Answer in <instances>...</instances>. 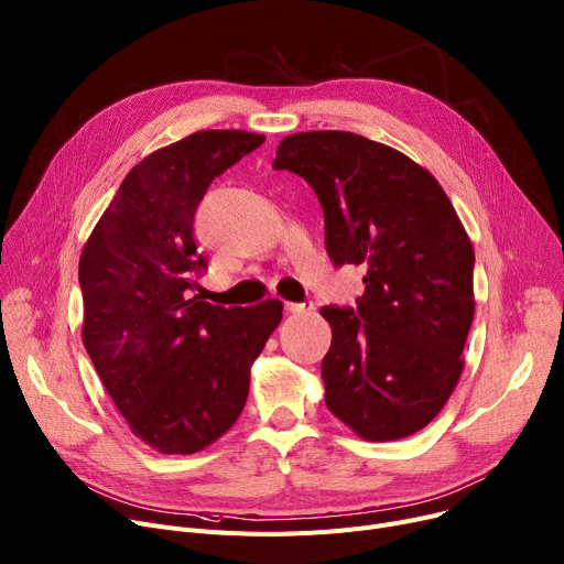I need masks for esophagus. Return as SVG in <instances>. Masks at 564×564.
I'll return each mask as SVG.
<instances>
[{
  "label": "esophagus",
  "mask_w": 564,
  "mask_h": 564,
  "mask_svg": "<svg viewBox=\"0 0 564 564\" xmlns=\"http://www.w3.org/2000/svg\"><path fill=\"white\" fill-rule=\"evenodd\" d=\"M313 302H302V304H294V302H285V311L292 313V315H299V313H308L313 311Z\"/></svg>",
  "instance_id": "esophagus-1"
}]
</instances>
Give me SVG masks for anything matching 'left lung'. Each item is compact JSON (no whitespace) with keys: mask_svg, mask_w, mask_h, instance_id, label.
Masks as SVG:
<instances>
[{"mask_svg":"<svg viewBox=\"0 0 564 564\" xmlns=\"http://www.w3.org/2000/svg\"><path fill=\"white\" fill-rule=\"evenodd\" d=\"M272 167L315 191L335 265L367 272L356 308H322L328 410L371 442L422 431L460 379L474 319V249L452 202L422 165L349 131L288 135Z\"/></svg>","mask_w":564,"mask_h":564,"instance_id":"obj_1","label":"left lung"}]
</instances>
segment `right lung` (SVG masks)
<instances>
[{"label":"right lung","instance_id":"right-lung-1","mask_svg":"<svg viewBox=\"0 0 564 564\" xmlns=\"http://www.w3.org/2000/svg\"><path fill=\"white\" fill-rule=\"evenodd\" d=\"M265 142L197 131L140 161L82 260L84 345L133 435L161 454H197L247 403L249 369L283 317L279 299L240 308L191 296L208 262L195 213L215 176Z\"/></svg>","mask_w":564,"mask_h":564}]
</instances>
